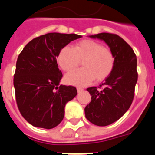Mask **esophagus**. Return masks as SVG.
Wrapping results in <instances>:
<instances>
[{"label":"esophagus","instance_id":"1","mask_svg":"<svg viewBox=\"0 0 155 155\" xmlns=\"http://www.w3.org/2000/svg\"><path fill=\"white\" fill-rule=\"evenodd\" d=\"M77 90H78V92H81V91H82L83 90H84V88H82V87H77Z\"/></svg>","mask_w":155,"mask_h":155}]
</instances>
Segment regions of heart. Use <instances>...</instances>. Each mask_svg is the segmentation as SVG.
<instances>
[{
    "label": "heart",
    "instance_id": "b5f03b06",
    "mask_svg": "<svg viewBox=\"0 0 155 155\" xmlns=\"http://www.w3.org/2000/svg\"><path fill=\"white\" fill-rule=\"evenodd\" d=\"M58 64L64 71H71L81 62L83 68L74 71L65 76L67 83L84 86L93 80L101 81L113 72L115 66L114 54L109 48L91 39L79 41L71 48L65 46L57 56Z\"/></svg>",
    "mask_w": 155,
    "mask_h": 155
}]
</instances>
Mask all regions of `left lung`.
<instances>
[{"label": "left lung", "mask_w": 155, "mask_h": 155, "mask_svg": "<svg viewBox=\"0 0 155 155\" xmlns=\"http://www.w3.org/2000/svg\"><path fill=\"white\" fill-rule=\"evenodd\" d=\"M90 37L103 40L115 57L113 72L98 87L103 88H87L91 101L84 109L85 117L94 125L105 127L117 121L130 107L138 78L137 57L118 35L102 32Z\"/></svg>", "instance_id": "obj_1"}]
</instances>
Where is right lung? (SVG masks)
Masks as SVG:
<instances>
[{
	"label": "right lung",
	"mask_w": 155,
	"mask_h": 155,
	"mask_svg": "<svg viewBox=\"0 0 155 155\" xmlns=\"http://www.w3.org/2000/svg\"><path fill=\"white\" fill-rule=\"evenodd\" d=\"M81 35L50 32L30 41L20 53L14 75L15 98L21 116L35 127L52 129L61 124L67 102L78 94L74 86L60 85L59 50Z\"/></svg>",
	"instance_id": "1"
}]
</instances>
